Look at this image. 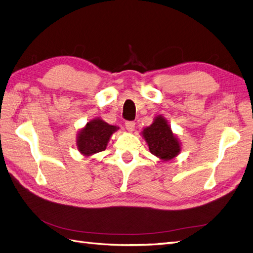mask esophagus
I'll use <instances>...</instances> for the list:
<instances>
[{
	"label": "esophagus",
	"instance_id": "obj_1",
	"mask_svg": "<svg viewBox=\"0 0 253 253\" xmlns=\"http://www.w3.org/2000/svg\"><path fill=\"white\" fill-rule=\"evenodd\" d=\"M126 127L128 132H133L135 128V122L134 121H126Z\"/></svg>",
	"mask_w": 253,
	"mask_h": 253
}]
</instances>
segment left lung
Instances as JSON below:
<instances>
[{
  "instance_id": "obj_1",
  "label": "left lung",
  "mask_w": 253,
  "mask_h": 253,
  "mask_svg": "<svg viewBox=\"0 0 253 253\" xmlns=\"http://www.w3.org/2000/svg\"><path fill=\"white\" fill-rule=\"evenodd\" d=\"M149 150L153 155L168 162L178 155L180 143L173 133L170 126L163 116H157L153 124L142 132Z\"/></svg>"
}]
</instances>
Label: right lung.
I'll return each mask as SVG.
<instances>
[{"label": "right lung", "mask_w": 253, "mask_h": 253, "mask_svg": "<svg viewBox=\"0 0 253 253\" xmlns=\"http://www.w3.org/2000/svg\"><path fill=\"white\" fill-rule=\"evenodd\" d=\"M118 128L99 118L87 122L85 127H83L78 134L77 148L79 152L83 155L89 156L104 151L112 134Z\"/></svg>", "instance_id": "add662e5"}]
</instances>
